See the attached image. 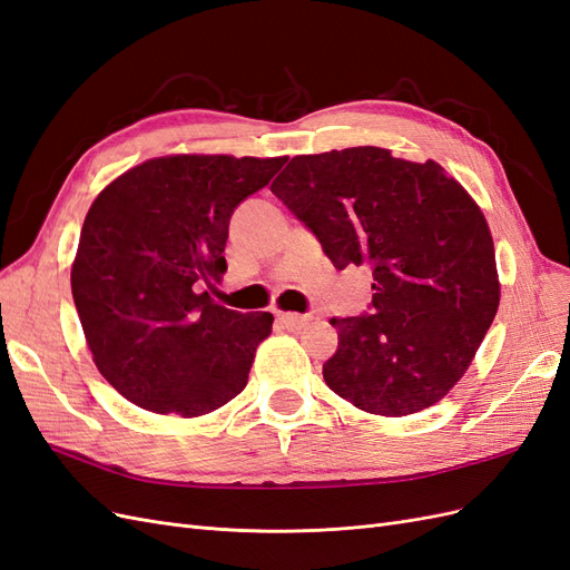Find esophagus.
Listing matches in <instances>:
<instances>
[{
	"label": "esophagus",
	"mask_w": 570,
	"mask_h": 570,
	"mask_svg": "<svg viewBox=\"0 0 570 570\" xmlns=\"http://www.w3.org/2000/svg\"><path fill=\"white\" fill-rule=\"evenodd\" d=\"M278 321L287 327V331H302V327L308 323V316L292 314V312H281Z\"/></svg>",
	"instance_id": "obj_1"
}]
</instances>
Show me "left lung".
<instances>
[{"mask_svg": "<svg viewBox=\"0 0 570 570\" xmlns=\"http://www.w3.org/2000/svg\"><path fill=\"white\" fill-rule=\"evenodd\" d=\"M271 189L335 268H373L371 314L331 318L340 344L323 364L327 387L375 416L438 404L499 306L494 243L475 199L438 161L383 147L302 154Z\"/></svg>", "mask_w": 570, "mask_h": 570, "instance_id": "8db88e82", "label": "left lung"}]
</instances>
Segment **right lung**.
<instances>
[{"label": "right lung", "instance_id": "1", "mask_svg": "<svg viewBox=\"0 0 570 570\" xmlns=\"http://www.w3.org/2000/svg\"><path fill=\"white\" fill-rule=\"evenodd\" d=\"M287 157L170 154L111 180L85 216L71 289L95 366L135 406L195 419L245 390L268 312L239 314L220 283L235 206Z\"/></svg>", "mask_w": 570, "mask_h": 570}]
</instances>
